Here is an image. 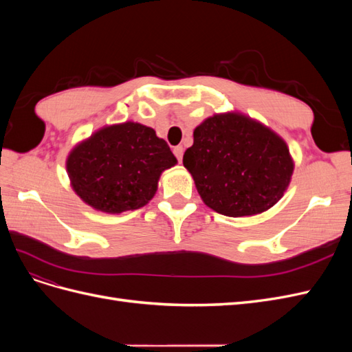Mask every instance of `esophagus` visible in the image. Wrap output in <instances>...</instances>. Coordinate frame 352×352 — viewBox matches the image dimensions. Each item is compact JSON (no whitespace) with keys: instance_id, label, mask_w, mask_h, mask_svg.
<instances>
[{"instance_id":"1","label":"esophagus","mask_w":352,"mask_h":352,"mask_svg":"<svg viewBox=\"0 0 352 352\" xmlns=\"http://www.w3.org/2000/svg\"><path fill=\"white\" fill-rule=\"evenodd\" d=\"M173 153H175V155H176V158H177V162L180 163L182 162V157H184V148L180 146V145H177V146H175V150H173Z\"/></svg>"}]
</instances>
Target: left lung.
Returning <instances> with one entry per match:
<instances>
[{
  "mask_svg": "<svg viewBox=\"0 0 352 352\" xmlns=\"http://www.w3.org/2000/svg\"><path fill=\"white\" fill-rule=\"evenodd\" d=\"M184 166L204 204L229 217L272 208L294 173V160L282 138L236 111L214 114L195 127Z\"/></svg>",
  "mask_w": 352,
  "mask_h": 352,
  "instance_id": "8db88e82",
  "label": "left lung"
}]
</instances>
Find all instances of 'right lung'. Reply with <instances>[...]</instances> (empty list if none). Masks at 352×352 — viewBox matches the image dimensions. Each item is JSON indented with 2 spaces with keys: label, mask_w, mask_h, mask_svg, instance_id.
Listing matches in <instances>:
<instances>
[{
  "label": "right lung",
  "mask_w": 352,
  "mask_h": 352,
  "mask_svg": "<svg viewBox=\"0 0 352 352\" xmlns=\"http://www.w3.org/2000/svg\"><path fill=\"white\" fill-rule=\"evenodd\" d=\"M177 163L151 127L124 122L101 127L70 151V185L92 208L119 214L153 199L158 179Z\"/></svg>",
  "instance_id": "1"
}]
</instances>
